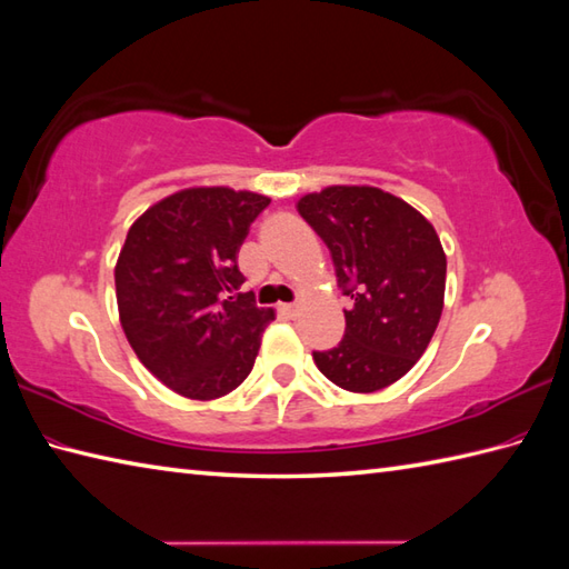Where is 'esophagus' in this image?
Listing matches in <instances>:
<instances>
[{
    "label": "esophagus",
    "instance_id": "obj_1",
    "mask_svg": "<svg viewBox=\"0 0 569 569\" xmlns=\"http://www.w3.org/2000/svg\"><path fill=\"white\" fill-rule=\"evenodd\" d=\"M286 317H296L298 315V306H296V302H283V306L279 308Z\"/></svg>",
    "mask_w": 569,
    "mask_h": 569
}]
</instances>
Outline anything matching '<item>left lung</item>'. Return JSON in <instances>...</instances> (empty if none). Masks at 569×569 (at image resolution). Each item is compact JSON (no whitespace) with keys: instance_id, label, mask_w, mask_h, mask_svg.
<instances>
[{"instance_id":"obj_1","label":"left lung","mask_w":569,"mask_h":569,"mask_svg":"<svg viewBox=\"0 0 569 569\" xmlns=\"http://www.w3.org/2000/svg\"><path fill=\"white\" fill-rule=\"evenodd\" d=\"M298 213L332 254L337 286L353 300L337 347L312 351L335 386L376 392L427 351L443 310L446 254L431 222L402 198L373 187H329Z\"/></svg>"}]
</instances>
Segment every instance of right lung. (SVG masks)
I'll list each match as a JSON object with an SVG mask.
<instances>
[{"mask_svg": "<svg viewBox=\"0 0 569 569\" xmlns=\"http://www.w3.org/2000/svg\"><path fill=\"white\" fill-rule=\"evenodd\" d=\"M271 198L187 189L128 230L116 263L123 332L148 371L191 400H216L249 376L273 310L257 308L237 252Z\"/></svg>", "mask_w": 569, "mask_h": 569, "instance_id": "1", "label": "right lung"}]
</instances>
